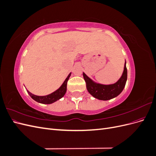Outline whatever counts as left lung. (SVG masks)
<instances>
[{
  "label": "left lung",
  "mask_w": 156,
  "mask_h": 156,
  "mask_svg": "<svg viewBox=\"0 0 156 156\" xmlns=\"http://www.w3.org/2000/svg\"><path fill=\"white\" fill-rule=\"evenodd\" d=\"M83 75L87 84V90L94 98L100 100H109L119 96L125 87L127 77L126 62L125 60L124 71L122 76L116 83L113 84H103L98 83L94 81L84 72Z\"/></svg>",
  "instance_id": "left-lung-1"
}]
</instances>
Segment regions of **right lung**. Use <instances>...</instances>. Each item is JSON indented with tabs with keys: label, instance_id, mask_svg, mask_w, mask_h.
<instances>
[{
	"label": "right lung",
	"instance_id": "add662e5",
	"mask_svg": "<svg viewBox=\"0 0 156 156\" xmlns=\"http://www.w3.org/2000/svg\"><path fill=\"white\" fill-rule=\"evenodd\" d=\"M71 74H72V73H69V74L68 75V77L65 79V81L62 84V85L59 87V88H58L53 93L49 94V95L39 96L32 94L28 90H27V91L28 94H29V96L36 101L40 103H43V104H51V103H53L60 100V98H62L65 95L67 90V83L69 77L71 76Z\"/></svg>",
	"mask_w": 156,
	"mask_h": 156
}]
</instances>
